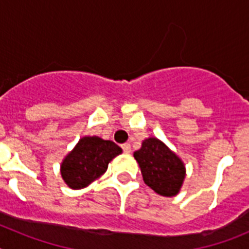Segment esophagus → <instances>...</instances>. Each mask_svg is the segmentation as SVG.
Here are the masks:
<instances>
[{"mask_svg": "<svg viewBox=\"0 0 249 249\" xmlns=\"http://www.w3.org/2000/svg\"><path fill=\"white\" fill-rule=\"evenodd\" d=\"M122 149L124 153H131V144L129 143H124L122 144Z\"/></svg>", "mask_w": 249, "mask_h": 249, "instance_id": "34e87169", "label": "esophagus"}]
</instances>
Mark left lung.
<instances>
[{
    "instance_id": "obj_1",
    "label": "left lung",
    "mask_w": 249,
    "mask_h": 249,
    "mask_svg": "<svg viewBox=\"0 0 249 249\" xmlns=\"http://www.w3.org/2000/svg\"><path fill=\"white\" fill-rule=\"evenodd\" d=\"M133 157L147 186L163 197L178 195L186 177V167L166 143L156 137L146 138Z\"/></svg>"
}]
</instances>
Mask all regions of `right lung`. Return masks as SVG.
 Segmentation results:
<instances>
[{
    "mask_svg": "<svg viewBox=\"0 0 249 249\" xmlns=\"http://www.w3.org/2000/svg\"><path fill=\"white\" fill-rule=\"evenodd\" d=\"M121 153L122 148L112 141L97 136H85L63 158L62 179L72 190L85 188L105 175L109 162Z\"/></svg>",
    "mask_w": 249,
    "mask_h": 249,
    "instance_id": "obj_1",
    "label": "right lung"
}]
</instances>
